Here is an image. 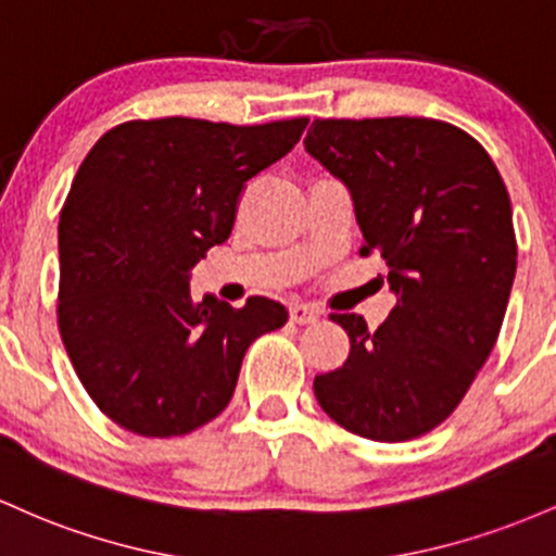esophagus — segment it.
Listing matches in <instances>:
<instances>
[{
  "label": "esophagus",
  "mask_w": 556,
  "mask_h": 556,
  "mask_svg": "<svg viewBox=\"0 0 556 556\" xmlns=\"http://www.w3.org/2000/svg\"><path fill=\"white\" fill-rule=\"evenodd\" d=\"M289 317L291 323H299V326H309V323H317V317H320V309L309 307V304H291L289 309Z\"/></svg>",
  "instance_id": "esophagus-1"
}]
</instances>
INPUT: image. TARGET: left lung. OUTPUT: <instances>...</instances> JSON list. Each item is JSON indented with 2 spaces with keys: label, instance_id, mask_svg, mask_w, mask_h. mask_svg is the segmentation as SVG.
Listing matches in <instances>:
<instances>
[{
  "label": "left lung",
  "instance_id": "8db88e82",
  "mask_svg": "<svg viewBox=\"0 0 556 556\" xmlns=\"http://www.w3.org/2000/svg\"><path fill=\"white\" fill-rule=\"evenodd\" d=\"M304 149L349 189L359 254L386 260L396 294L376 330L330 315L352 349L315 378L317 404L362 439H417L457 409L498 339L517 267L507 186L470 134L430 117H317Z\"/></svg>",
  "mask_w": 556,
  "mask_h": 556
}]
</instances>
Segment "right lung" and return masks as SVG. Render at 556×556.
<instances>
[{
	"instance_id": "obj_1",
	"label": "right lung",
	"mask_w": 556,
	"mask_h": 556,
	"mask_svg": "<svg viewBox=\"0 0 556 556\" xmlns=\"http://www.w3.org/2000/svg\"><path fill=\"white\" fill-rule=\"evenodd\" d=\"M307 117L230 126L128 121L80 162L60 212L58 326L80 383L130 433L173 439L228 407L249 344L289 320L249 296L191 302V270L233 230L247 180L294 149Z\"/></svg>"
}]
</instances>
